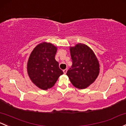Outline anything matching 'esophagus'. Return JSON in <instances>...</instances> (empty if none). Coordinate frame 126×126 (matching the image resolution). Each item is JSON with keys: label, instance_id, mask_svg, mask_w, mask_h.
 Instances as JSON below:
<instances>
[{"label": "esophagus", "instance_id": "1", "mask_svg": "<svg viewBox=\"0 0 126 126\" xmlns=\"http://www.w3.org/2000/svg\"><path fill=\"white\" fill-rule=\"evenodd\" d=\"M67 69H64V70H63V72H64V74H66V72H67Z\"/></svg>", "mask_w": 126, "mask_h": 126}]
</instances>
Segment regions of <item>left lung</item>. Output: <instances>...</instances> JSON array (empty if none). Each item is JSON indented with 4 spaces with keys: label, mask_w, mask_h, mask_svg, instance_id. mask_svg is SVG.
<instances>
[{
    "label": "left lung",
    "mask_w": 126,
    "mask_h": 126,
    "mask_svg": "<svg viewBox=\"0 0 126 126\" xmlns=\"http://www.w3.org/2000/svg\"><path fill=\"white\" fill-rule=\"evenodd\" d=\"M72 65L66 75L74 86L83 89L89 86L98 76L100 64L94 51L83 43L70 47Z\"/></svg>",
    "instance_id": "obj_1"
}]
</instances>
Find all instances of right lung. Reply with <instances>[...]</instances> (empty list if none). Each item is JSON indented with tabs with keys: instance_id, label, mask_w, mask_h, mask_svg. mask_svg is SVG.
<instances>
[{
	"instance_id": "obj_1",
	"label": "right lung",
	"mask_w": 126,
	"mask_h": 126,
	"mask_svg": "<svg viewBox=\"0 0 126 126\" xmlns=\"http://www.w3.org/2000/svg\"><path fill=\"white\" fill-rule=\"evenodd\" d=\"M57 47L43 42L35 46L29 57L27 71L33 83L40 89L47 90L54 86L63 74L55 59Z\"/></svg>"
}]
</instances>
